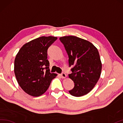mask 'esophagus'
Masks as SVG:
<instances>
[{
    "label": "esophagus",
    "mask_w": 123,
    "mask_h": 123,
    "mask_svg": "<svg viewBox=\"0 0 123 123\" xmlns=\"http://www.w3.org/2000/svg\"><path fill=\"white\" fill-rule=\"evenodd\" d=\"M60 75H61L62 78H65V77H66V75L64 73H62Z\"/></svg>",
    "instance_id": "esophagus-1"
}]
</instances>
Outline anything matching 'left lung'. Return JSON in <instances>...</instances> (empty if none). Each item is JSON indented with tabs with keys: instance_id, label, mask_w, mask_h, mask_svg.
Returning a JSON list of instances; mask_svg holds the SVG:
<instances>
[{
	"instance_id": "1",
	"label": "left lung",
	"mask_w": 123,
	"mask_h": 123,
	"mask_svg": "<svg viewBox=\"0 0 123 123\" xmlns=\"http://www.w3.org/2000/svg\"><path fill=\"white\" fill-rule=\"evenodd\" d=\"M68 56L69 67L72 73L69 77L74 87L69 91L74 96L88 94L99 79L102 63L97 49L87 40L76 36H64L59 38Z\"/></svg>"
}]
</instances>
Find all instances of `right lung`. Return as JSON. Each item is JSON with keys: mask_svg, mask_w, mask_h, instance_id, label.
Masks as SVG:
<instances>
[{"mask_svg": "<svg viewBox=\"0 0 123 123\" xmlns=\"http://www.w3.org/2000/svg\"><path fill=\"white\" fill-rule=\"evenodd\" d=\"M57 37L42 36L25 43L16 56L14 72L18 84L31 96L43 94L57 74L50 73L47 59L48 48Z\"/></svg>", "mask_w": 123, "mask_h": 123, "instance_id": "add662e5", "label": "right lung"}]
</instances>
